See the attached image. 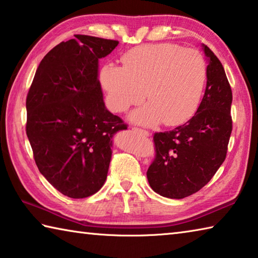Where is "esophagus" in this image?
I'll return each instance as SVG.
<instances>
[{"instance_id": "obj_1", "label": "esophagus", "mask_w": 258, "mask_h": 258, "mask_svg": "<svg viewBox=\"0 0 258 258\" xmlns=\"http://www.w3.org/2000/svg\"><path fill=\"white\" fill-rule=\"evenodd\" d=\"M132 130L134 131V132H137V133H139V134L143 135V137H149V132H148V131H146V130L138 128V127H133Z\"/></svg>"}]
</instances>
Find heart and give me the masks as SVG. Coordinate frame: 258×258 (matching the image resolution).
Instances as JSON below:
<instances>
[{"mask_svg": "<svg viewBox=\"0 0 258 258\" xmlns=\"http://www.w3.org/2000/svg\"><path fill=\"white\" fill-rule=\"evenodd\" d=\"M121 62L123 67L107 63L100 72L112 111L124 112L146 97L149 102L131 113L134 123L174 126L194 116L207 76L206 61L197 50L172 43L149 44L126 52Z\"/></svg>", "mask_w": 258, "mask_h": 258, "instance_id": "obj_1", "label": "heart"}]
</instances>
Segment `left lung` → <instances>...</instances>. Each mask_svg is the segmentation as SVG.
Here are the masks:
<instances>
[{"label":"left lung","instance_id":"8db88e82","mask_svg":"<svg viewBox=\"0 0 258 258\" xmlns=\"http://www.w3.org/2000/svg\"><path fill=\"white\" fill-rule=\"evenodd\" d=\"M207 84L197 112L185 124L154 135L155 159L147 177L166 198L182 199L211 181L225 160L231 132L232 91L221 61L207 45Z\"/></svg>","mask_w":258,"mask_h":258}]
</instances>
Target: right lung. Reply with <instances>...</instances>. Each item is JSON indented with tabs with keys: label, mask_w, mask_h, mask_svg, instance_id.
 Returning <instances> with one entry per match:
<instances>
[{
	"label": "right lung",
	"mask_w": 258,
	"mask_h": 258,
	"mask_svg": "<svg viewBox=\"0 0 258 258\" xmlns=\"http://www.w3.org/2000/svg\"><path fill=\"white\" fill-rule=\"evenodd\" d=\"M118 41L89 35L61 42L35 73L26 99V133L43 176L67 197L94 195L104 184L113 134L127 128L107 110L99 59Z\"/></svg>",
	"instance_id": "right-lung-1"
}]
</instances>
